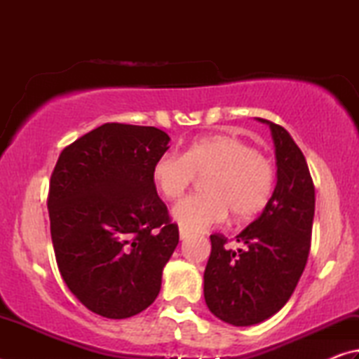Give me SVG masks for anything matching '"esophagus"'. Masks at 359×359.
Returning <instances> with one entry per match:
<instances>
[{
  "mask_svg": "<svg viewBox=\"0 0 359 359\" xmlns=\"http://www.w3.org/2000/svg\"><path fill=\"white\" fill-rule=\"evenodd\" d=\"M179 238H180V241H185V239H188L190 238V231H187L185 228H179Z\"/></svg>",
  "mask_w": 359,
  "mask_h": 359,
  "instance_id": "1",
  "label": "esophagus"
}]
</instances>
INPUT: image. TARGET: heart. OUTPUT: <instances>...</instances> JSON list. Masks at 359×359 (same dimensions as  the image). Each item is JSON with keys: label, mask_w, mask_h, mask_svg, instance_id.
I'll return each instance as SVG.
<instances>
[{"label": "heart", "mask_w": 359, "mask_h": 359, "mask_svg": "<svg viewBox=\"0 0 359 359\" xmlns=\"http://www.w3.org/2000/svg\"><path fill=\"white\" fill-rule=\"evenodd\" d=\"M205 177L201 194L182 199L171 215L187 231H204L228 217L244 222L269 201L274 166L244 139L231 135L205 136L193 141L184 154H166L151 169V180L163 198L174 201Z\"/></svg>", "instance_id": "b5f03b06"}]
</instances>
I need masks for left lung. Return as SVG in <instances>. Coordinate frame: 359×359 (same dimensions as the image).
I'll use <instances>...</instances> for the list:
<instances>
[{
  "label": "left lung",
  "mask_w": 359,
  "mask_h": 359,
  "mask_svg": "<svg viewBox=\"0 0 359 359\" xmlns=\"http://www.w3.org/2000/svg\"><path fill=\"white\" fill-rule=\"evenodd\" d=\"M276 147L277 182L257 220L236 236L244 248L231 250L210 236L204 271V299L224 323L252 326L288 302L307 263L315 214V188L301 149L290 133L269 120Z\"/></svg>",
  "instance_id": "1"
}]
</instances>
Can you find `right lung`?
<instances>
[{"instance_id":"1","label":"right lung","mask_w":359,"mask_h":359,"mask_svg":"<svg viewBox=\"0 0 359 359\" xmlns=\"http://www.w3.org/2000/svg\"><path fill=\"white\" fill-rule=\"evenodd\" d=\"M155 126L104 123L60 155L48 217L57 264L88 311L121 320L156 299L179 244L151 169L169 149Z\"/></svg>"}]
</instances>
